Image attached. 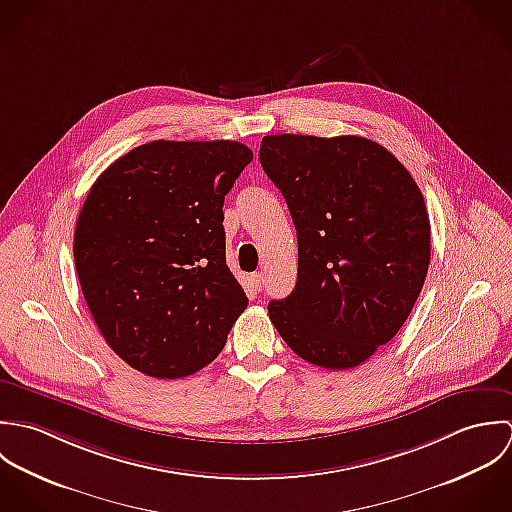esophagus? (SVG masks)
I'll list each match as a JSON object with an SVG mask.
<instances>
[{
    "label": "esophagus",
    "instance_id": "1",
    "mask_svg": "<svg viewBox=\"0 0 512 512\" xmlns=\"http://www.w3.org/2000/svg\"><path fill=\"white\" fill-rule=\"evenodd\" d=\"M251 281H253L255 291H261V289H263V275H261V273H253V275H251Z\"/></svg>",
    "mask_w": 512,
    "mask_h": 512
}]
</instances>
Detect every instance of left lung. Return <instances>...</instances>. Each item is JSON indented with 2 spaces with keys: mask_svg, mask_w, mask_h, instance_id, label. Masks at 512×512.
<instances>
[{
  "mask_svg": "<svg viewBox=\"0 0 512 512\" xmlns=\"http://www.w3.org/2000/svg\"><path fill=\"white\" fill-rule=\"evenodd\" d=\"M265 174L289 205L299 241L295 291L269 303L289 348L348 370L408 320L431 257L423 196L404 164L362 136L271 134Z\"/></svg>",
  "mask_w": 512,
  "mask_h": 512,
  "instance_id": "1",
  "label": "left lung"
}]
</instances>
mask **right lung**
<instances>
[{"label": "right lung", "mask_w": 512, "mask_h": 512, "mask_svg": "<svg viewBox=\"0 0 512 512\" xmlns=\"http://www.w3.org/2000/svg\"><path fill=\"white\" fill-rule=\"evenodd\" d=\"M251 160L235 140H154L93 184L75 267L106 344L134 370L164 380L202 370L247 308L225 265L223 200Z\"/></svg>", "instance_id": "1"}]
</instances>
